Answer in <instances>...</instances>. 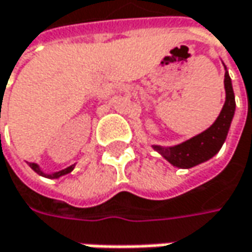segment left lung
<instances>
[{"instance_id": "8db88e82", "label": "left lung", "mask_w": 252, "mask_h": 252, "mask_svg": "<svg viewBox=\"0 0 252 252\" xmlns=\"http://www.w3.org/2000/svg\"><path fill=\"white\" fill-rule=\"evenodd\" d=\"M223 85H225V103L215 123L208 129L177 146H172V147L153 146V149L160 153L174 167L190 169L203 161H208L217 154L222 147V144L225 143L235 114V95L228 70H225Z\"/></svg>"}]
</instances>
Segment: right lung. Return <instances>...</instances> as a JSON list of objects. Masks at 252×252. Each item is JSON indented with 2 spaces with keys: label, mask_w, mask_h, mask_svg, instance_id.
<instances>
[{
  "label": "right lung",
  "mask_w": 252,
  "mask_h": 252,
  "mask_svg": "<svg viewBox=\"0 0 252 252\" xmlns=\"http://www.w3.org/2000/svg\"><path fill=\"white\" fill-rule=\"evenodd\" d=\"M30 167H32L37 174H40V176H44V177H49V179H59L60 176H64V174H67V173L72 172V170L75 169V164H72V166H69V167H66V169H63V170H60V172L50 173V174H47V173L43 172V170L40 169V166H38V164H35V163H30Z\"/></svg>",
  "instance_id": "add662e5"
}]
</instances>
